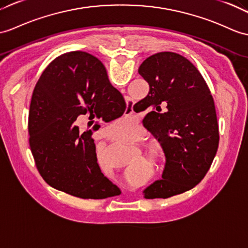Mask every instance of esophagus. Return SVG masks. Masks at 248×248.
I'll return each instance as SVG.
<instances>
[{
  "label": "esophagus",
  "instance_id": "esophagus-1",
  "mask_svg": "<svg viewBox=\"0 0 248 248\" xmlns=\"http://www.w3.org/2000/svg\"><path fill=\"white\" fill-rule=\"evenodd\" d=\"M133 105H134L133 101H131L130 99L126 100V113L131 114L133 112Z\"/></svg>",
  "mask_w": 248,
  "mask_h": 248
}]
</instances>
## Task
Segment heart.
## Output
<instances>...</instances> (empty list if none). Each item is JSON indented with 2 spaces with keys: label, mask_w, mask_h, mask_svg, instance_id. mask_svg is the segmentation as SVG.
<instances>
[{
  "label": "heart",
  "mask_w": 248,
  "mask_h": 248,
  "mask_svg": "<svg viewBox=\"0 0 248 248\" xmlns=\"http://www.w3.org/2000/svg\"><path fill=\"white\" fill-rule=\"evenodd\" d=\"M135 129H136V124H135L134 122H131V125L128 126V128H124V130H125L126 132H128V133H129V132H134ZM150 152H151V154L154 156V155H155V150H154V149H151Z\"/></svg>",
  "instance_id": "b5f03b06"
}]
</instances>
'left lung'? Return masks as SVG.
I'll return each mask as SVG.
<instances>
[{
	"label": "left lung",
	"instance_id": "1",
	"mask_svg": "<svg viewBox=\"0 0 248 248\" xmlns=\"http://www.w3.org/2000/svg\"><path fill=\"white\" fill-rule=\"evenodd\" d=\"M138 73L150 88L140 101L148 111L142 124L166 156L162 180L143 190V197L167 199L197 186L210 168L220 140L214 98L198 68L176 53L150 56Z\"/></svg>",
	"mask_w": 248,
	"mask_h": 248
}]
</instances>
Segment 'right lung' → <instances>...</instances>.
Returning <instances> with one entry per match:
<instances>
[{"instance_id":"1","label":"right lung","mask_w":248,"mask_h":248,"mask_svg":"<svg viewBox=\"0 0 248 248\" xmlns=\"http://www.w3.org/2000/svg\"><path fill=\"white\" fill-rule=\"evenodd\" d=\"M125 110L123 95L96 57L71 51L51 61L34 86L28 116L31 150L43 180L80 199L118 195L120 189L97 163L92 130L80 133L75 122L95 113L108 123Z\"/></svg>"}]
</instances>
